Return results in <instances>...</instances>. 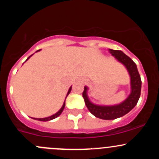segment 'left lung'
<instances>
[{
    "mask_svg": "<svg viewBox=\"0 0 159 159\" xmlns=\"http://www.w3.org/2000/svg\"><path fill=\"white\" fill-rule=\"evenodd\" d=\"M110 52L112 55L115 56V58L121 62L129 70L131 77V92L129 98L120 105H115V106H99V105H93L91 102H89L86 94L87 88L84 87L82 96L88 109L93 115L104 120L115 119L129 113L137 105L138 101L140 98L141 88H142V80L135 63L121 51L110 49Z\"/></svg>",
    "mask_w": 159,
    "mask_h": 159,
    "instance_id": "obj_1",
    "label": "left lung"
}]
</instances>
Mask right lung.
Wrapping results in <instances>:
<instances>
[{"label":"right lung","mask_w":159,"mask_h":159,"mask_svg":"<svg viewBox=\"0 0 159 159\" xmlns=\"http://www.w3.org/2000/svg\"><path fill=\"white\" fill-rule=\"evenodd\" d=\"M38 51H39V50H38ZM30 56H31V55H30ZM30 57H28V59ZM28 59H27V60H28ZM70 90H71V87L70 88L69 90H68V94H67V96H68V94H69V93L70 92ZM65 103H64L63 106L61 107V109L59 110L57 112V113H56V114H54V115H51V116H50V117H48V118H34V119H36V120L38 119V121H50V120H52V119H54V118H57V117H58L59 115H60L61 114V112L63 111L64 108H65Z\"/></svg>","instance_id":"obj_1"}]
</instances>
